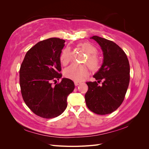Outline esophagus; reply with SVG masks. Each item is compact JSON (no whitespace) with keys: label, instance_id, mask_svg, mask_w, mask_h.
I'll return each mask as SVG.
<instances>
[{"label":"esophagus","instance_id":"1","mask_svg":"<svg viewBox=\"0 0 149 149\" xmlns=\"http://www.w3.org/2000/svg\"><path fill=\"white\" fill-rule=\"evenodd\" d=\"M81 83V82H79V81H74V84L76 85V86H78L79 84H80Z\"/></svg>","mask_w":149,"mask_h":149}]
</instances>
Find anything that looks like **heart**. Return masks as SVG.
<instances>
[{"label": "heart", "mask_w": 149, "mask_h": 149, "mask_svg": "<svg viewBox=\"0 0 149 149\" xmlns=\"http://www.w3.org/2000/svg\"><path fill=\"white\" fill-rule=\"evenodd\" d=\"M81 47L86 52H87V56L85 58L84 62L86 63L92 70H96L100 65V60L96 55L97 53L96 48L93 45L89 43H83L81 44ZM72 60V53L69 48H65L62 52L60 55V61L63 65H67ZM88 69L85 65L72 64L68 67L65 70V74L69 78L74 81H80L87 75Z\"/></svg>", "instance_id": "b5f03b06"}]
</instances>
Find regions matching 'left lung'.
I'll list each match as a JSON object with an SVG mask.
<instances>
[{"mask_svg": "<svg viewBox=\"0 0 149 149\" xmlns=\"http://www.w3.org/2000/svg\"><path fill=\"white\" fill-rule=\"evenodd\" d=\"M91 38L100 45L104 60L101 68L93 76L97 83L86 82V104L94 113L108 114L118 109L124 100L130 81L129 62L123 49L114 42L98 36ZM102 80V85L99 86Z\"/></svg>", "mask_w": 149, "mask_h": 149, "instance_id": "1", "label": "left lung"}]
</instances>
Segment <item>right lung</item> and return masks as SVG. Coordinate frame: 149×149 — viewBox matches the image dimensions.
<instances>
[{
    "mask_svg": "<svg viewBox=\"0 0 149 149\" xmlns=\"http://www.w3.org/2000/svg\"><path fill=\"white\" fill-rule=\"evenodd\" d=\"M65 41L50 38L39 42L26 52L20 66V86L26 105L34 114L51 119L61 114L67 107V97L74 84L68 78L52 85L62 76L60 55Z\"/></svg>",
    "mask_w": 149,
    "mask_h": 149,
    "instance_id": "add662e5",
    "label": "right lung"
}]
</instances>
